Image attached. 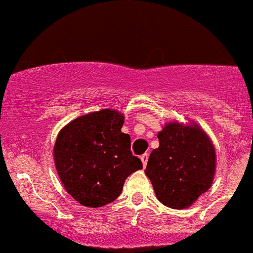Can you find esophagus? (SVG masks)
Here are the masks:
<instances>
[{
	"label": "esophagus",
	"instance_id": "obj_1",
	"mask_svg": "<svg viewBox=\"0 0 253 253\" xmlns=\"http://www.w3.org/2000/svg\"><path fill=\"white\" fill-rule=\"evenodd\" d=\"M140 159H141V162H142V166H146L147 164V160H149V154H144L140 156Z\"/></svg>",
	"mask_w": 253,
	"mask_h": 253
}]
</instances>
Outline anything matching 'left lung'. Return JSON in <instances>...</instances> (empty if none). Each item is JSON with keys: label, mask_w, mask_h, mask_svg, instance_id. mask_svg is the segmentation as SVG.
Masks as SVG:
<instances>
[{"label": "left lung", "mask_w": 253, "mask_h": 253, "mask_svg": "<svg viewBox=\"0 0 253 253\" xmlns=\"http://www.w3.org/2000/svg\"><path fill=\"white\" fill-rule=\"evenodd\" d=\"M157 137L160 146L150 155L145 173L164 206L188 208L211 188L215 173L214 146L198 126L169 123Z\"/></svg>", "instance_id": "1"}]
</instances>
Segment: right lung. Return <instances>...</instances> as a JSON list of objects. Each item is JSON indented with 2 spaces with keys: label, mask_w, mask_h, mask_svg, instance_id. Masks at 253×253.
Instances as JSON below:
<instances>
[{
  "label": "right lung",
  "mask_w": 253,
  "mask_h": 253,
  "mask_svg": "<svg viewBox=\"0 0 253 253\" xmlns=\"http://www.w3.org/2000/svg\"><path fill=\"white\" fill-rule=\"evenodd\" d=\"M124 117L102 109L76 118L62 127L54 160L67 193L80 204L98 208L121 196L126 179L142 169L131 154L130 136L122 132Z\"/></svg>",
  "instance_id": "1"
}]
</instances>
